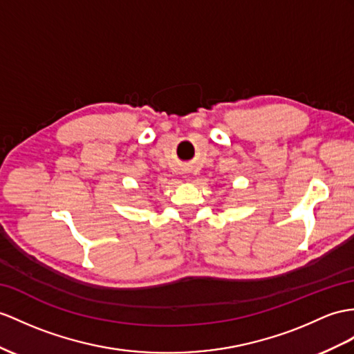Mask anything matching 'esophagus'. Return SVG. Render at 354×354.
<instances>
[{
	"instance_id": "obj_1",
	"label": "esophagus",
	"mask_w": 354,
	"mask_h": 354,
	"mask_svg": "<svg viewBox=\"0 0 354 354\" xmlns=\"http://www.w3.org/2000/svg\"><path fill=\"white\" fill-rule=\"evenodd\" d=\"M185 178H186V180H191V177H189V176H186Z\"/></svg>"
}]
</instances>
